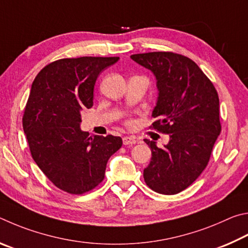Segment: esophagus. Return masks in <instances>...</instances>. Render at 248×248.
Wrapping results in <instances>:
<instances>
[{"instance_id": "obj_1", "label": "esophagus", "mask_w": 248, "mask_h": 248, "mask_svg": "<svg viewBox=\"0 0 248 248\" xmlns=\"http://www.w3.org/2000/svg\"><path fill=\"white\" fill-rule=\"evenodd\" d=\"M136 142H137V140H136L135 137H131V136L123 137V145H125V146L134 145V144H136Z\"/></svg>"}]
</instances>
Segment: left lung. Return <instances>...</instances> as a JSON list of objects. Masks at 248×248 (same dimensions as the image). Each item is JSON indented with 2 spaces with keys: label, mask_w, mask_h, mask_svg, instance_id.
I'll list each match as a JSON object with an SVG mask.
<instances>
[{
  "label": "left lung",
  "mask_w": 248,
  "mask_h": 248,
  "mask_svg": "<svg viewBox=\"0 0 248 248\" xmlns=\"http://www.w3.org/2000/svg\"><path fill=\"white\" fill-rule=\"evenodd\" d=\"M131 59L155 75L158 98L153 125L170 136L162 148L145 140L151 160L144 179L155 192L174 195L193 184L209 162L221 132L218 93L198 65L184 55L149 52Z\"/></svg>",
  "instance_id": "8db88e82"
}]
</instances>
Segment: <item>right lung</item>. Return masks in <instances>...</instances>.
Instances as JSON below:
<instances>
[{"mask_svg": "<svg viewBox=\"0 0 248 248\" xmlns=\"http://www.w3.org/2000/svg\"><path fill=\"white\" fill-rule=\"evenodd\" d=\"M120 58L62 59L43 67L31 85L23 128L32 159L56 187L89 192L104 179L108 160L122 138L80 129L81 111L93 104L98 76Z\"/></svg>", "mask_w": 248, "mask_h": 248, "instance_id": "1", "label": "right lung"}]
</instances>
